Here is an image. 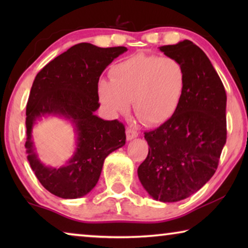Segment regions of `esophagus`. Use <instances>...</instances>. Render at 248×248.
I'll return each mask as SVG.
<instances>
[{
  "label": "esophagus",
  "mask_w": 248,
  "mask_h": 248,
  "mask_svg": "<svg viewBox=\"0 0 248 248\" xmlns=\"http://www.w3.org/2000/svg\"><path fill=\"white\" fill-rule=\"evenodd\" d=\"M139 135V133L135 130H133V128H127L126 130V139L127 141H131L133 140V139H135Z\"/></svg>",
  "instance_id": "esophagus-1"
}]
</instances>
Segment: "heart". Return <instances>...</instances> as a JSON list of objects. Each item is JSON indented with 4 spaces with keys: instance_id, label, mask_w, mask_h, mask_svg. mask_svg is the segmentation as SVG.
Masks as SVG:
<instances>
[{
    "instance_id": "1",
    "label": "heart",
    "mask_w": 248,
    "mask_h": 248,
    "mask_svg": "<svg viewBox=\"0 0 248 248\" xmlns=\"http://www.w3.org/2000/svg\"><path fill=\"white\" fill-rule=\"evenodd\" d=\"M110 79H100L97 93L110 114L126 113L132 101L139 120L148 125L167 122L181 104L186 84L183 64L174 57L139 53L116 63Z\"/></svg>"
}]
</instances>
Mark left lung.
I'll list each match as a JSON object with an SVG mask.
<instances>
[{
	"mask_svg": "<svg viewBox=\"0 0 248 248\" xmlns=\"http://www.w3.org/2000/svg\"><path fill=\"white\" fill-rule=\"evenodd\" d=\"M159 49L183 64L185 90L176 113L144 133L150 148L138 176L152 199L166 203L194 194L216 172L227 139V96L208 56L191 40Z\"/></svg>",
	"mask_w": 248,
	"mask_h": 248,
	"instance_id": "obj_1",
	"label": "left lung"
}]
</instances>
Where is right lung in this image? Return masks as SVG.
I'll list each match as a JSON object with an SVG mask.
<instances>
[{"instance_id":"1","label":"right lung","mask_w":248,"mask_h":248,"mask_svg":"<svg viewBox=\"0 0 248 248\" xmlns=\"http://www.w3.org/2000/svg\"><path fill=\"white\" fill-rule=\"evenodd\" d=\"M126 50L78 44L50 61L33 80L26 109L27 159L40 184L59 198L79 199L93 191L105 159L125 144L124 125L105 121L94 111L100 106L97 84L101 73ZM49 117L67 120L76 134L74 155L61 168L44 164L32 140L34 125Z\"/></svg>"}]
</instances>
